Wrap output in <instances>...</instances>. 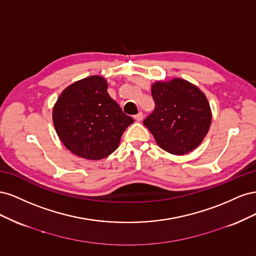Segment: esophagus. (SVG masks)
Segmentation results:
<instances>
[{
  "mask_svg": "<svg viewBox=\"0 0 256 256\" xmlns=\"http://www.w3.org/2000/svg\"><path fill=\"white\" fill-rule=\"evenodd\" d=\"M134 120L136 122H141L143 120V113L142 112H138L136 115H134Z\"/></svg>",
  "mask_w": 256,
  "mask_h": 256,
  "instance_id": "obj_1",
  "label": "esophagus"
}]
</instances>
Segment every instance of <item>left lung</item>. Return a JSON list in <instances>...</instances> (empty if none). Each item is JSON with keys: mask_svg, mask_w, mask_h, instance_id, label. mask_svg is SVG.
I'll use <instances>...</instances> for the list:
<instances>
[{"mask_svg": "<svg viewBox=\"0 0 256 256\" xmlns=\"http://www.w3.org/2000/svg\"><path fill=\"white\" fill-rule=\"evenodd\" d=\"M156 106L143 124L160 148L184 154L203 142L212 124L207 97L196 85L174 78L152 85Z\"/></svg>", "mask_w": 256, "mask_h": 256, "instance_id": "8db88e82", "label": "left lung"}]
</instances>
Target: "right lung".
Here are the masks:
<instances>
[{"mask_svg":"<svg viewBox=\"0 0 256 256\" xmlns=\"http://www.w3.org/2000/svg\"><path fill=\"white\" fill-rule=\"evenodd\" d=\"M106 90L104 76H90L67 86L53 106V125L60 140L78 157L88 160L108 157L134 122Z\"/></svg>","mask_w":256,"mask_h":256,"instance_id":"right-lung-1","label":"right lung"}]
</instances>
